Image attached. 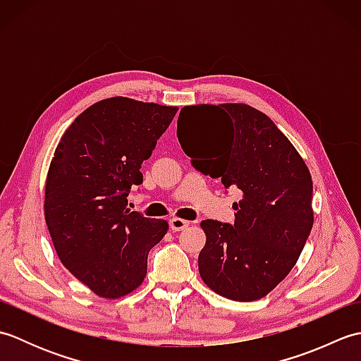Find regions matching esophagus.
<instances>
[{"label":"esophagus","instance_id":"1","mask_svg":"<svg viewBox=\"0 0 361 361\" xmlns=\"http://www.w3.org/2000/svg\"><path fill=\"white\" fill-rule=\"evenodd\" d=\"M169 225H171L172 231L176 233V231H183V229H186L189 226V221L178 219V217H172L171 221H169Z\"/></svg>","mask_w":361,"mask_h":361}]
</instances>
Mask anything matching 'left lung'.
Instances as JSON below:
<instances>
[{"label": "left lung", "mask_w": 361, "mask_h": 361, "mask_svg": "<svg viewBox=\"0 0 361 361\" xmlns=\"http://www.w3.org/2000/svg\"><path fill=\"white\" fill-rule=\"evenodd\" d=\"M176 136L195 169L242 192L234 225L200 224L203 282L233 301L264 298L291 271L312 231L307 166L274 122L247 104L183 106Z\"/></svg>", "instance_id": "8db88e82"}]
</instances>
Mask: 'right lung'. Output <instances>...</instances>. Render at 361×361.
Segmentation results:
<instances>
[{"label":"right lung","instance_id":"right-lung-1","mask_svg":"<svg viewBox=\"0 0 361 361\" xmlns=\"http://www.w3.org/2000/svg\"><path fill=\"white\" fill-rule=\"evenodd\" d=\"M178 111L176 106L110 97L68 127L51 161L44 220L62 264L97 296L132 293L147 273L149 251L166 220L127 206L142 183L141 164Z\"/></svg>","mask_w":361,"mask_h":361}]
</instances>
